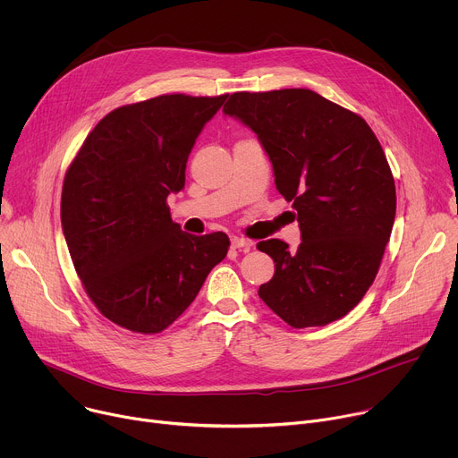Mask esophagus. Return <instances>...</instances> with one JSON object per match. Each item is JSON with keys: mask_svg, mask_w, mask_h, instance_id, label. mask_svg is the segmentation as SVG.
Masks as SVG:
<instances>
[{"mask_svg": "<svg viewBox=\"0 0 458 458\" xmlns=\"http://www.w3.org/2000/svg\"><path fill=\"white\" fill-rule=\"evenodd\" d=\"M232 248L233 250H241V248H250V246H253V241H250V239H244V237H232Z\"/></svg>", "mask_w": 458, "mask_h": 458, "instance_id": "1", "label": "esophagus"}]
</instances>
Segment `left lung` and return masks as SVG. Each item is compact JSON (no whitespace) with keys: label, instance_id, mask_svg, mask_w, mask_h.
Listing matches in <instances>:
<instances>
[{"label":"left lung","instance_id":"1","mask_svg":"<svg viewBox=\"0 0 458 458\" xmlns=\"http://www.w3.org/2000/svg\"><path fill=\"white\" fill-rule=\"evenodd\" d=\"M223 112L257 134L302 237L297 250L281 239L257 242L276 263L259 297L292 328L344 317L375 281L397 210L373 130L308 89L235 92Z\"/></svg>","mask_w":458,"mask_h":458}]
</instances>
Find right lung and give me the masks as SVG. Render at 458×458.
Here are the masks:
<instances>
[{"instance_id":"obj_1","label":"right lung","mask_w":458,"mask_h":458,"mask_svg":"<svg viewBox=\"0 0 458 458\" xmlns=\"http://www.w3.org/2000/svg\"><path fill=\"white\" fill-rule=\"evenodd\" d=\"M226 98L165 94L119 106L94 126L64 174L61 226L74 268L101 315L124 330L168 328L226 257V233H186L166 205Z\"/></svg>"}]
</instances>
